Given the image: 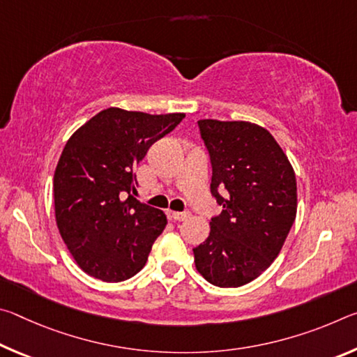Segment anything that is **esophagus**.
Instances as JSON below:
<instances>
[{"instance_id": "34e87169", "label": "esophagus", "mask_w": 357, "mask_h": 357, "mask_svg": "<svg viewBox=\"0 0 357 357\" xmlns=\"http://www.w3.org/2000/svg\"><path fill=\"white\" fill-rule=\"evenodd\" d=\"M170 217L173 220H178V222H183L187 220L190 217L189 211H184V213H178V211H170Z\"/></svg>"}]
</instances>
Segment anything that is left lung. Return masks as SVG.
Segmentation results:
<instances>
[{
  "label": "left lung",
  "instance_id": "8db88e82",
  "mask_svg": "<svg viewBox=\"0 0 357 357\" xmlns=\"http://www.w3.org/2000/svg\"><path fill=\"white\" fill-rule=\"evenodd\" d=\"M213 167L211 193L222 206L193 249L209 283L236 288L255 280L282 250L298 209L296 176L268 130L245 121H198Z\"/></svg>",
  "mask_w": 357,
  "mask_h": 357
}]
</instances>
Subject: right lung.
Here are the masks:
<instances>
[{"label":"right lung","instance_id":"1","mask_svg":"<svg viewBox=\"0 0 357 357\" xmlns=\"http://www.w3.org/2000/svg\"><path fill=\"white\" fill-rule=\"evenodd\" d=\"M184 116L112 107L83 124L66 143L53 178L56 225L86 274L123 282L146 264L167 217L132 195L135 168Z\"/></svg>","mask_w":357,"mask_h":357}]
</instances>
